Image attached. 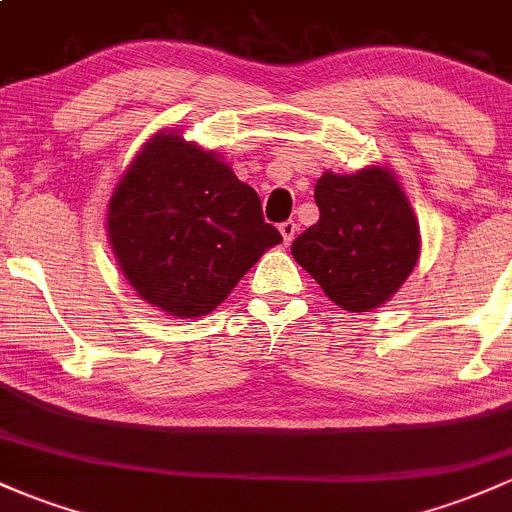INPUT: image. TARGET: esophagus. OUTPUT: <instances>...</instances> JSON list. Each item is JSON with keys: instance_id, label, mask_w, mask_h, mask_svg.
<instances>
[{"instance_id": "esophagus-1", "label": "esophagus", "mask_w": 512, "mask_h": 512, "mask_svg": "<svg viewBox=\"0 0 512 512\" xmlns=\"http://www.w3.org/2000/svg\"><path fill=\"white\" fill-rule=\"evenodd\" d=\"M280 234H283L285 244H290V241L295 239V234H298V224H295L293 219H288V222L280 224Z\"/></svg>"}]
</instances>
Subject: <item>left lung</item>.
<instances>
[{
	"label": "left lung",
	"instance_id": "left-lung-1",
	"mask_svg": "<svg viewBox=\"0 0 512 512\" xmlns=\"http://www.w3.org/2000/svg\"><path fill=\"white\" fill-rule=\"evenodd\" d=\"M317 224L293 241L295 261L349 312L383 305L420 258V229L398 180L383 168L324 173Z\"/></svg>",
	"mask_w": 512,
	"mask_h": 512
}]
</instances>
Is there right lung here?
Listing matches in <instances>:
<instances>
[{
    "mask_svg": "<svg viewBox=\"0 0 512 512\" xmlns=\"http://www.w3.org/2000/svg\"><path fill=\"white\" fill-rule=\"evenodd\" d=\"M107 229L126 280L173 317L214 310L271 246L256 190L180 136H153L109 200Z\"/></svg>",
    "mask_w": 512,
    "mask_h": 512,
    "instance_id": "add662e5",
    "label": "right lung"
}]
</instances>
